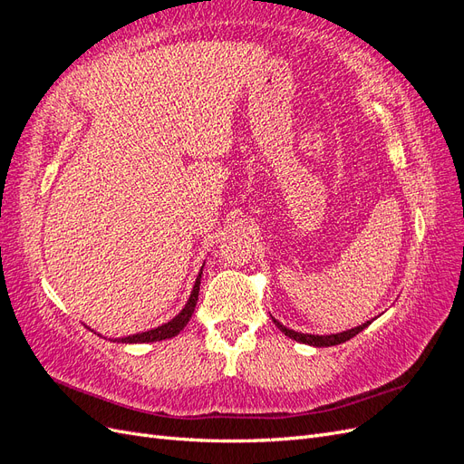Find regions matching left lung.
<instances>
[{
  "mask_svg": "<svg viewBox=\"0 0 464 464\" xmlns=\"http://www.w3.org/2000/svg\"><path fill=\"white\" fill-rule=\"evenodd\" d=\"M275 321V325L283 331L286 336H290V339H294V341H298V343H304V344H310V346H317V348H321V346H334V344H341V343H346V341H350L353 339V336H356L360 331H363L366 329L372 321H368V323H363V325H358V327H354V329H348V331H343V333H336V334H304V333H298V331H292V329H286L283 323H278L276 319H273Z\"/></svg>",
  "mask_w": 464,
  "mask_h": 464,
  "instance_id": "8db88e82",
  "label": "left lung"
}]
</instances>
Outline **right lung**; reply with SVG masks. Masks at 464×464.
<instances>
[{"instance_id": "add662e5", "label": "right lung", "mask_w": 464, "mask_h": 464, "mask_svg": "<svg viewBox=\"0 0 464 464\" xmlns=\"http://www.w3.org/2000/svg\"><path fill=\"white\" fill-rule=\"evenodd\" d=\"M201 275H203V269L198 275V278H195V286L191 290V296H189L186 307L174 319L164 323V325H160L157 329H150V331H145V333H137V334H130V336H121V339H114V343H125V344H128V343L130 344H135V343H157V341H166V339H172V336H176L181 329L188 325L189 317L195 312V305H198Z\"/></svg>"}]
</instances>
